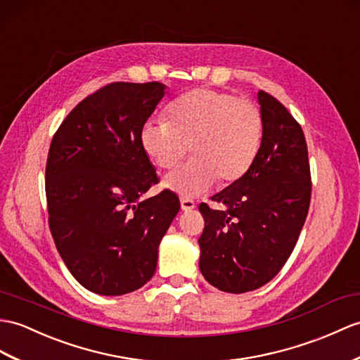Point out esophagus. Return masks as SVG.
<instances>
[{"mask_svg":"<svg viewBox=\"0 0 360 360\" xmlns=\"http://www.w3.org/2000/svg\"><path fill=\"white\" fill-rule=\"evenodd\" d=\"M196 207L195 200L193 199H188V198H181V208L184 212H191L193 208Z\"/></svg>","mask_w":360,"mask_h":360,"instance_id":"34e87169","label":"esophagus"}]
</instances>
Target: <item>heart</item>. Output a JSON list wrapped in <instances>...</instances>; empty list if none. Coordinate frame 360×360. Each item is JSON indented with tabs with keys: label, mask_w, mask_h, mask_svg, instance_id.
I'll return each mask as SVG.
<instances>
[{
	"label": "heart",
	"mask_w": 360,
	"mask_h": 360,
	"mask_svg": "<svg viewBox=\"0 0 360 360\" xmlns=\"http://www.w3.org/2000/svg\"><path fill=\"white\" fill-rule=\"evenodd\" d=\"M262 139V113L248 99L210 89L191 90L169 107V121H147L141 146L160 169L169 170L190 150L193 160L167 174L162 186L195 198L216 179L231 184L255 162Z\"/></svg>",
	"instance_id": "b5f03b06"
}]
</instances>
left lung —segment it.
I'll return each mask as SVG.
<instances>
[{"label": "left lung", "instance_id": "obj_1", "mask_svg": "<svg viewBox=\"0 0 360 360\" xmlns=\"http://www.w3.org/2000/svg\"><path fill=\"white\" fill-rule=\"evenodd\" d=\"M262 139L240 179L199 205L205 227L199 238V269L208 283L245 293L270 282L297 242L310 207L311 178L304 131L278 99L257 94Z\"/></svg>", "mask_w": 360, "mask_h": 360}]
</instances>
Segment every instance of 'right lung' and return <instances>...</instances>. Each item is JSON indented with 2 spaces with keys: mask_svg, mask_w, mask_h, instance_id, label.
Masks as SVG:
<instances>
[{
  "mask_svg": "<svg viewBox=\"0 0 360 360\" xmlns=\"http://www.w3.org/2000/svg\"><path fill=\"white\" fill-rule=\"evenodd\" d=\"M161 82H113L73 108L50 144L49 227L72 276L101 296L141 288L179 212L172 191L141 196L158 182L141 129L165 95Z\"/></svg>",
  "mask_w": 360,
  "mask_h": 360,
  "instance_id": "obj_1",
  "label": "right lung"
}]
</instances>
